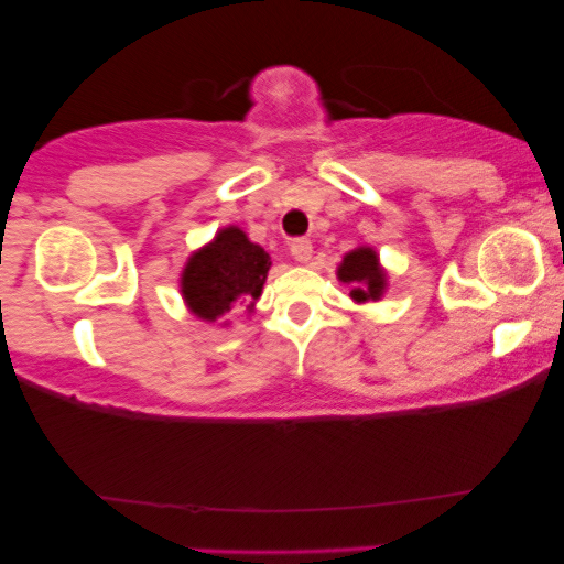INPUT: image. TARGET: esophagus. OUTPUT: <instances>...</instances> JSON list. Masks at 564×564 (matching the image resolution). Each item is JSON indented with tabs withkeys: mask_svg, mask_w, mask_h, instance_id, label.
Segmentation results:
<instances>
[{
	"mask_svg": "<svg viewBox=\"0 0 564 564\" xmlns=\"http://www.w3.org/2000/svg\"><path fill=\"white\" fill-rule=\"evenodd\" d=\"M290 251H292V259L300 261V264H307L313 257V243L307 241V238H295V241L290 243Z\"/></svg>",
	"mask_w": 564,
	"mask_h": 564,
	"instance_id": "1",
	"label": "esophagus"
}]
</instances>
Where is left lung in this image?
Returning a JSON list of instances; mask_svg holds the SVG:
<instances>
[{
	"label": "left lung",
	"mask_w": 564,
	"mask_h": 564,
	"mask_svg": "<svg viewBox=\"0 0 564 564\" xmlns=\"http://www.w3.org/2000/svg\"><path fill=\"white\" fill-rule=\"evenodd\" d=\"M338 282L349 284V297L354 303H377L388 292V269L380 264V253L372 246L359 243L357 249L344 253L341 264L336 269Z\"/></svg>",
	"instance_id": "obj_1"
}]
</instances>
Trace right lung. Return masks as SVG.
<instances>
[{
    "instance_id": "add662e5",
    "label": "right lung",
    "mask_w": 564,
    "mask_h": 564,
    "mask_svg": "<svg viewBox=\"0 0 564 564\" xmlns=\"http://www.w3.org/2000/svg\"><path fill=\"white\" fill-rule=\"evenodd\" d=\"M272 257L246 236L243 228L226 226L213 241L192 251L180 274V292L187 311L205 323H218L223 315L246 307L257 311ZM220 326H228L220 323Z\"/></svg>"
}]
</instances>
